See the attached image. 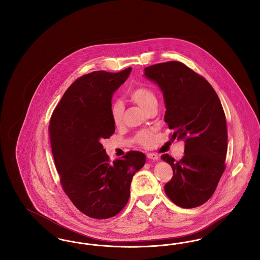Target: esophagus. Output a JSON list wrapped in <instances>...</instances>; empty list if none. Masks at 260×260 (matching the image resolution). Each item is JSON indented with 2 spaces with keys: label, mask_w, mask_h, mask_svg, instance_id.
Segmentation results:
<instances>
[{
  "label": "esophagus",
  "mask_w": 260,
  "mask_h": 260,
  "mask_svg": "<svg viewBox=\"0 0 260 260\" xmlns=\"http://www.w3.org/2000/svg\"><path fill=\"white\" fill-rule=\"evenodd\" d=\"M147 158L150 159V160L156 161V160L159 159V156L157 154H155V153H147Z\"/></svg>",
  "instance_id": "obj_1"
}]
</instances>
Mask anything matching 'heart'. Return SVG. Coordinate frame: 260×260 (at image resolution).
Masks as SVG:
<instances>
[{"label": "heart", "mask_w": 260, "mask_h": 260, "mask_svg": "<svg viewBox=\"0 0 260 260\" xmlns=\"http://www.w3.org/2000/svg\"><path fill=\"white\" fill-rule=\"evenodd\" d=\"M131 99L137 103L143 110L147 111L149 108L157 103L155 93L146 87H139L132 91ZM124 106L120 101H116L112 104L111 117L115 124H120L123 120ZM136 139L143 145H150L153 142V136L150 131H142L137 136Z\"/></svg>", "instance_id": "heart-1"}]
</instances>
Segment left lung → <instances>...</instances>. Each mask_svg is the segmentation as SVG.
Returning a JSON list of instances; mask_svg holds the SVG:
<instances>
[{
  "mask_svg": "<svg viewBox=\"0 0 260 260\" xmlns=\"http://www.w3.org/2000/svg\"><path fill=\"white\" fill-rule=\"evenodd\" d=\"M144 77L162 92L172 139L185 143L180 161L168 154L161 157L173 171L165 192L181 208L199 207L212 196L225 170L227 127L221 102L210 83L181 62L151 65Z\"/></svg>",
  "mask_w": 260,
  "mask_h": 260,
  "instance_id": "obj_1",
  "label": "left lung"
}]
</instances>
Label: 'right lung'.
<instances>
[{"mask_svg": "<svg viewBox=\"0 0 260 260\" xmlns=\"http://www.w3.org/2000/svg\"><path fill=\"white\" fill-rule=\"evenodd\" d=\"M94 71L77 79L63 94L50 122L51 151L62 188L75 207L96 219L113 217L129 199L131 182L145 155L131 151L109 161L101 144L115 132L113 93L131 74Z\"/></svg>", "mask_w": 260, "mask_h": 260, "instance_id": "obj_1", "label": "right lung"}]
</instances>
